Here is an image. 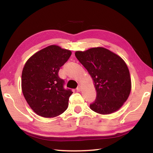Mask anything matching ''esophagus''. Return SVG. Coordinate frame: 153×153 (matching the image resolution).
Instances as JSON below:
<instances>
[{
    "label": "esophagus",
    "instance_id": "1",
    "mask_svg": "<svg viewBox=\"0 0 153 153\" xmlns=\"http://www.w3.org/2000/svg\"><path fill=\"white\" fill-rule=\"evenodd\" d=\"M76 90L77 92H80L82 90V87L80 86H77V88H76Z\"/></svg>",
    "mask_w": 153,
    "mask_h": 153
}]
</instances>
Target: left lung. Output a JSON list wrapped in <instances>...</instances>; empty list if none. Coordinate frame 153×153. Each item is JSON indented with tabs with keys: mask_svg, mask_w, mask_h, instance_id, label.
<instances>
[{
	"mask_svg": "<svg viewBox=\"0 0 153 153\" xmlns=\"http://www.w3.org/2000/svg\"><path fill=\"white\" fill-rule=\"evenodd\" d=\"M75 55L94 83L97 98L90 108L102 115L120 109L128 98L131 88L130 75L125 61L103 47L76 51Z\"/></svg>",
	"mask_w": 153,
	"mask_h": 153,
	"instance_id": "left-lung-1",
	"label": "left lung"
}]
</instances>
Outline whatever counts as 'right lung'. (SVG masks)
I'll return each mask as SVG.
<instances>
[{
	"mask_svg": "<svg viewBox=\"0 0 153 153\" xmlns=\"http://www.w3.org/2000/svg\"><path fill=\"white\" fill-rule=\"evenodd\" d=\"M71 52L51 45L33 55L22 71V89L30 108L44 117H55L69 105L71 90L64 88V80L58 75Z\"/></svg>",
	"mask_w": 153,
	"mask_h": 153,
	"instance_id": "right-lung-1",
	"label": "right lung"
}]
</instances>
